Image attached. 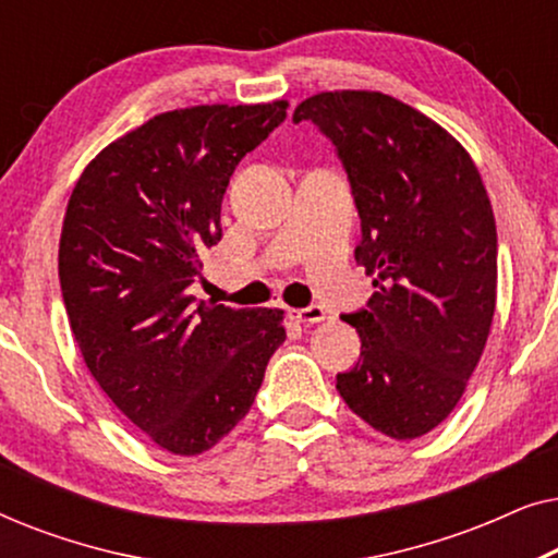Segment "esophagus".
<instances>
[{
  "mask_svg": "<svg viewBox=\"0 0 558 558\" xmlns=\"http://www.w3.org/2000/svg\"><path fill=\"white\" fill-rule=\"evenodd\" d=\"M292 317L296 319V323H304V325H312V323H323V319H325V310L319 307V304H310V307L292 310Z\"/></svg>",
  "mask_w": 558,
  "mask_h": 558,
  "instance_id": "1",
  "label": "esophagus"
}]
</instances>
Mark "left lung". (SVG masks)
I'll use <instances>...</instances> for the list:
<instances>
[{
    "label": "left lung",
    "mask_w": 558,
    "mask_h": 558,
    "mask_svg": "<svg viewBox=\"0 0 558 558\" xmlns=\"http://www.w3.org/2000/svg\"><path fill=\"white\" fill-rule=\"evenodd\" d=\"M348 174L376 292L342 315L361 335L355 368L338 373L353 414L391 439H416L452 414L483 355L498 287V233L462 144L378 90L302 101Z\"/></svg>",
    "instance_id": "left-lung-1"
}]
</instances>
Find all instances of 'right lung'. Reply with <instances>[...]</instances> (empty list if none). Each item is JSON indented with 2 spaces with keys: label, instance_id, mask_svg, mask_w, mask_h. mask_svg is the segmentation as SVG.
I'll use <instances>...</instances> for the list:
<instances>
[{
  "label": "right lung",
  "instance_id": "right-lung-1",
  "mask_svg": "<svg viewBox=\"0 0 558 558\" xmlns=\"http://www.w3.org/2000/svg\"><path fill=\"white\" fill-rule=\"evenodd\" d=\"M284 119L287 101L159 113L109 144L68 201L58 274L73 338L121 414L172 454L216 447L287 340L281 310L190 294L235 165Z\"/></svg>",
  "mask_w": 558,
  "mask_h": 558
}]
</instances>
